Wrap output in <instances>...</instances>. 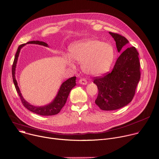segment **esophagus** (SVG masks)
<instances>
[{"mask_svg":"<svg viewBox=\"0 0 159 159\" xmlns=\"http://www.w3.org/2000/svg\"><path fill=\"white\" fill-rule=\"evenodd\" d=\"M79 83L82 85H86L87 84V82L85 79H80L79 80Z\"/></svg>","mask_w":159,"mask_h":159,"instance_id":"1","label":"esophagus"}]
</instances>
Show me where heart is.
Segmentation results:
<instances>
[{
	"label": "heart",
	"mask_w": 159,
	"mask_h": 159,
	"mask_svg": "<svg viewBox=\"0 0 159 159\" xmlns=\"http://www.w3.org/2000/svg\"><path fill=\"white\" fill-rule=\"evenodd\" d=\"M115 50L110 43L97 39H88L74 44L70 57L66 56V64L72 68L73 61L82 63L83 71L93 76H99L109 71L115 60Z\"/></svg>",
	"instance_id": "1"
}]
</instances>
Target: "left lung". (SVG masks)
Wrapping results in <instances>:
<instances>
[{"label":"left lung","instance_id":"8db88e82","mask_svg":"<svg viewBox=\"0 0 159 159\" xmlns=\"http://www.w3.org/2000/svg\"><path fill=\"white\" fill-rule=\"evenodd\" d=\"M109 33L116 42L118 52L123 51L129 43L128 39L117 33ZM140 66L139 53L131 47L121 53L111 72L94 78L93 82L98 89L95 103L101 109L116 110L132 101L140 79Z\"/></svg>","mask_w":159,"mask_h":159}]
</instances>
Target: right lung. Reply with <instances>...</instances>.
I'll use <instances>...</instances> for the list:
<instances>
[{"instance_id": "add662e5", "label": "right lung", "mask_w": 159, "mask_h": 159, "mask_svg": "<svg viewBox=\"0 0 159 159\" xmlns=\"http://www.w3.org/2000/svg\"><path fill=\"white\" fill-rule=\"evenodd\" d=\"M26 44H39V45H42V46L48 47V45L47 43H44L43 41H31L26 43V44H20V46L18 47L17 52L15 55L14 60L13 62L12 65V79H13V82L16 87V89L17 90V92L20 98V100L22 101V104L23 106L27 108L28 110L30 111L36 113V114H38L39 115L41 116H52L58 114V113L61 111V108L64 106V105L66 103V99L68 98V96H69L70 90L74 88L75 85V80H76V77H72L71 78H69V79H67L65 82H63L59 90L57 93V96L54 98V99L48 104H47L45 106H36L31 104L28 102H27L23 98V96H22V94L20 91V89L18 87L17 80L16 79V65L19 57V55L20 51V49L25 47Z\"/></svg>"}]
</instances>
